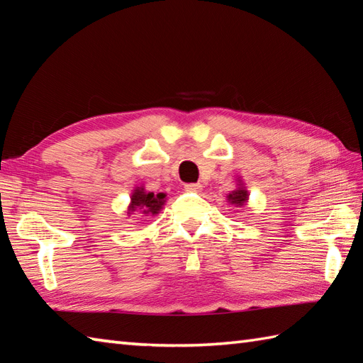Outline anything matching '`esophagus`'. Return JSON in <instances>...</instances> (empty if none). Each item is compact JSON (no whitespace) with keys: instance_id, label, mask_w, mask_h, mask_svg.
Listing matches in <instances>:
<instances>
[{"instance_id":"34e87169","label":"esophagus","mask_w":363,"mask_h":363,"mask_svg":"<svg viewBox=\"0 0 363 363\" xmlns=\"http://www.w3.org/2000/svg\"><path fill=\"white\" fill-rule=\"evenodd\" d=\"M184 190H186V191H194V194H198V191L203 190V186H201V184H186V186H184Z\"/></svg>"}]
</instances>
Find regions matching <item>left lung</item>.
I'll return each instance as SVG.
<instances>
[{
    "label": "left lung",
    "instance_id": "8db88e82",
    "mask_svg": "<svg viewBox=\"0 0 363 363\" xmlns=\"http://www.w3.org/2000/svg\"><path fill=\"white\" fill-rule=\"evenodd\" d=\"M228 201L235 206H243L246 201H248V191H246V189L242 186V182L238 184V189L230 191L228 195Z\"/></svg>",
    "mask_w": 363,
    "mask_h": 363
}]
</instances>
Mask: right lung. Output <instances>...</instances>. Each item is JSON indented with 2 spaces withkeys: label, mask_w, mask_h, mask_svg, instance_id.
<instances>
[{
  "label": "right lung",
  "mask_w": 363,
  "mask_h": 363,
  "mask_svg": "<svg viewBox=\"0 0 363 363\" xmlns=\"http://www.w3.org/2000/svg\"><path fill=\"white\" fill-rule=\"evenodd\" d=\"M165 194L154 195L152 191H146L143 187H137L130 195V204L128 207V213H133L140 209L143 213L157 215L165 204Z\"/></svg>",
  "instance_id": "obj_1"
}]
</instances>
